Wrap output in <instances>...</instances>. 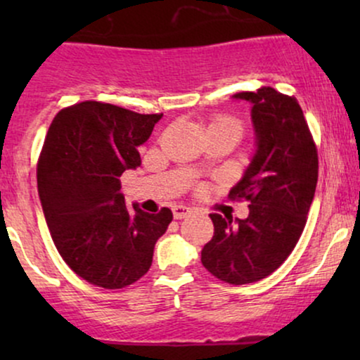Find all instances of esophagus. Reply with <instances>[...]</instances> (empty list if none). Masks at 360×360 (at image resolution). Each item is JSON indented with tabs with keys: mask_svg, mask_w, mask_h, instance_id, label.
Wrapping results in <instances>:
<instances>
[{
	"mask_svg": "<svg viewBox=\"0 0 360 360\" xmlns=\"http://www.w3.org/2000/svg\"><path fill=\"white\" fill-rule=\"evenodd\" d=\"M172 213H174L176 220H183L188 214H191V208H188V206L184 205H176L174 208H172Z\"/></svg>",
	"mask_w": 360,
	"mask_h": 360,
	"instance_id": "34e87169",
	"label": "esophagus"
}]
</instances>
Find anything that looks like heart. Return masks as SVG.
Here are the masks:
<instances>
[{
  "label": "heart",
  "instance_id": "1",
  "mask_svg": "<svg viewBox=\"0 0 360 360\" xmlns=\"http://www.w3.org/2000/svg\"><path fill=\"white\" fill-rule=\"evenodd\" d=\"M220 127H232V128H237V130L240 131V123L230 117H218V118H214L212 123H210V128H220Z\"/></svg>",
  "mask_w": 360,
  "mask_h": 360
}]
</instances>
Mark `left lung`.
<instances>
[{
	"mask_svg": "<svg viewBox=\"0 0 360 360\" xmlns=\"http://www.w3.org/2000/svg\"><path fill=\"white\" fill-rule=\"evenodd\" d=\"M249 101L255 150L232 198L250 201L245 220L212 213L214 233L201 262L214 278L247 284L274 272L295 249L315 196L318 155L303 110L274 88L237 93Z\"/></svg>",
	"mask_w": 360,
	"mask_h": 360,
	"instance_id": "1",
	"label": "left lung"
}]
</instances>
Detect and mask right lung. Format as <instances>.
<instances>
[{"label": "right lung", "instance_id": "obj_1", "mask_svg": "<svg viewBox=\"0 0 360 360\" xmlns=\"http://www.w3.org/2000/svg\"><path fill=\"white\" fill-rule=\"evenodd\" d=\"M160 118L82 101L49 127L37 167L40 203L62 259L91 284L120 289L139 281L172 221L169 208H128L120 191V176L142 164L139 147Z\"/></svg>", "mask_w": 360, "mask_h": 360}]
</instances>
